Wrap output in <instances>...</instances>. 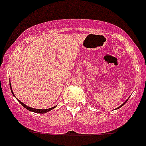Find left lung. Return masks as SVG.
<instances>
[{
    "mask_svg": "<svg viewBox=\"0 0 146 146\" xmlns=\"http://www.w3.org/2000/svg\"><path fill=\"white\" fill-rule=\"evenodd\" d=\"M127 101H128V100H126V101H125V102H124V103H123V104H122V105H121V106H119V108H117V109H118V108H120V107H122V105H124V104H125V102H127Z\"/></svg>",
    "mask_w": 146,
    "mask_h": 146,
    "instance_id": "8db88e82",
    "label": "left lung"
}]
</instances>
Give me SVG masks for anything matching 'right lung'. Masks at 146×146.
Returning a JSON list of instances; mask_svg holds the SVG:
<instances>
[{
	"instance_id": "1",
	"label": "right lung",
	"mask_w": 146,
	"mask_h": 146,
	"mask_svg": "<svg viewBox=\"0 0 146 146\" xmlns=\"http://www.w3.org/2000/svg\"><path fill=\"white\" fill-rule=\"evenodd\" d=\"M10 88H11V91H12V93H13V90H12V88H11V85H10ZM13 96H15L14 94H13ZM18 102H19L21 104L22 106H24V107L25 108L27 109V110H29V111H33V112L38 113H46V112H48V111H51V110H52V109L55 108V107H56V106H55V107H52V108H51L44 109V110H42V109H35V108H33L28 107V106H27L26 105H24L23 102H21L19 101V100H18Z\"/></svg>"
}]
</instances>
